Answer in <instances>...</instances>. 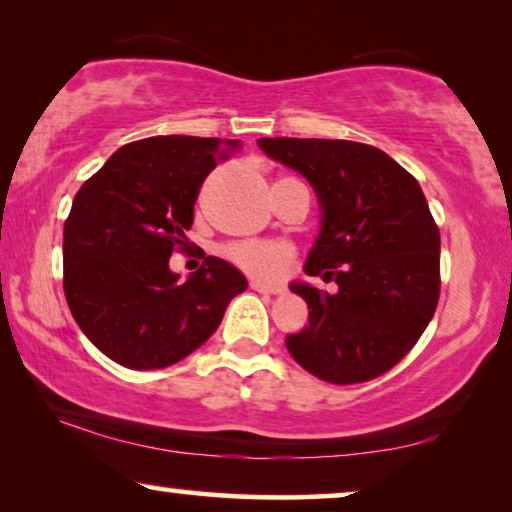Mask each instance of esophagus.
I'll list each match as a JSON object with an SVG mask.
<instances>
[{"instance_id": "34e87169", "label": "esophagus", "mask_w": 512, "mask_h": 512, "mask_svg": "<svg viewBox=\"0 0 512 512\" xmlns=\"http://www.w3.org/2000/svg\"><path fill=\"white\" fill-rule=\"evenodd\" d=\"M251 289H256L258 293H265V296H279V293H284L282 286H270L263 282H251Z\"/></svg>"}]
</instances>
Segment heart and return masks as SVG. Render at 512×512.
<instances>
[{
    "instance_id": "1",
    "label": "heart",
    "mask_w": 512,
    "mask_h": 512,
    "mask_svg": "<svg viewBox=\"0 0 512 512\" xmlns=\"http://www.w3.org/2000/svg\"><path fill=\"white\" fill-rule=\"evenodd\" d=\"M226 256L237 268L256 279L272 282L289 268L293 261V251L282 242H240L230 244Z\"/></svg>"
}]
</instances>
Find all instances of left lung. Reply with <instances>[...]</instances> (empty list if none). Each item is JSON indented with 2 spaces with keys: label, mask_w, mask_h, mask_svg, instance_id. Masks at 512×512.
Listing matches in <instances>:
<instances>
[{
  "label": "left lung",
  "mask_w": 512,
  "mask_h": 512,
  "mask_svg": "<svg viewBox=\"0 0 512 512\" xmlns=\"http://www.w3.org/2000/svg\"><path fill=\"white\" fill-rule=\"evenodd\" d=\"M258 146L312 184L324 214L305 272L338 284L335 293L291 284L310 324L286 349L331 384L384 375L415 347L440 296V233L422 188L370 144L263 137Z\"/></svg>",
  "instance_id": "left-lung-1"
}]
</instances>
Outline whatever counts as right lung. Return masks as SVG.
<instances>
[{"label": "right lung", "instance_id": "add662e5", "mask_svg": "<svg viewBox=\"0 0 512 512\" xmlns=\"http://www.w3.org/2000/svg\"><path fill=\"white\" fill-rule=\"evenodd\" d=\"M219 146L216 137L188 135L130 142L72 202L62 242L67 305L86 338L125 368L186 359L247 289L242 272L216 256L186 282L170 270L172 251L186 249L202 181L228 158Z\"/></svg>", "mask_w": 512, "mask_h": 512}]
</instances>
